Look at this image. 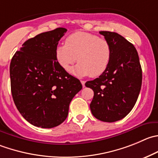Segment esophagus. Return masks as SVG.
Returning a JSON list of instances; mask_svg holds the SVG:
<instances>
[{
  "mask_svg": "<svg viewBox=\"0 0 158 158\" xmlns=\"http://www.w3.org/2000/svg\"><path fill=\"white\" fill-rule=\"evenodd\" d=\"M85 81L84 80H81V83H82V87H85Z\"/></svg>",
  "mask_w": 158,
  "mask_h": 158,
  "instance_id": "obj_1",
  "label": "esophagus"
}]
</instances>
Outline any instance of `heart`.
Here are the masks:
<instances>
[{"label": "heart", "instance_id": "1", "mask_svg": "<svg viewBox=\"0 0 158 158\" xmlns=\"http://www.w3.org/2000/svg\"><path fill=\"white\" fill-rule=\"evenodd\" d=\"M55 56L58 64L65 71H69L77 60L79 64L72 71L73 74L97 77L108 67L111 49L103 38L88 32L76 31L67 37L65 45L56 47Z\"/></svg>", "mask_w": 158, "mask_h": 158}]
</instances>
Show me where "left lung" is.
<instances>
[{
  "instance_id": "left-lung-1",
  "label": "left lung",
  "mask_w": 158,
  "mask_h": 158,
  "mask_svg": "<svg viewBox=\"0 0 158 158\" xmlns=\"http://www.w3.org/2000/svg\"><path fill=\"white\" fill-rule=\"evenodd\" d=\"M111 49L108 67L85 86L94 92L90 103L93 116L103 122L117 121L132 110L140 93L142 69L133 44L116 32L99 31Z\"/></svg>"
}]
</instances>
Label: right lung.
Here are the masks:
<instances>
[{
    "label": "right lung",
    "instance_id": "right-lung-1",
    "mask_svg": "<svg viewBox=\"0 0 158 158\" xmlns=\"http://www.w3.org/2000/svg\"><path fill=\"white\" fill-rule=\"evenodd\" d=\"M64 27L43 32L26 41L10 65L12 97L31 124L52 128L65 121L73 98L82 88L80 81L58 64L55 56Z\"/></svg>",
    "mask_w": 158,
    "mask_h": 158
}]
</instances>
